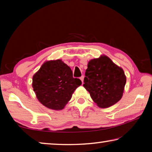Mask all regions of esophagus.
<instances>
[{
    "label": "esophagus",
    "instance_id": "34e87169",
    "mask_svg": "<svg viewBox=\"0 0 152 152\" xmlns=\"http://www.w3.org/2000/svg\"><path fill=\"white\" fill-rule=\"evenodd\" d=\"M80 79L81 80V81H82V83H83V81H84V76H82L80 78Z\"/></svg>",
    "mask_w": 152,
    "mask_h": 152
}]
</instances>
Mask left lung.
I'll return each mask as SVG.
<instances>
[{"instance_id":"8db88e82","label":"left lung","mask_w":152,"mask_h":152,"mask_svg":"<svg viewBox=\"0 0 152 152\" xmlns=\"http://www.w3.org/2000/svg\"><path fill=\"white\" fill-rule=\"evenodd\" d=\"M83 86L100 108L113 106L123 96L126 76L123 68L105 55L88 63Z\"/></svg>"}]
</instances>
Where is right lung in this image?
Masks as SVG:
<instances>
[{
  "mask_svg": "<svg viewBox=\"0 0 152 152\" xmlns=\"http://www.w3.org/2000/svg\"><path fill=\"white\" fill-rule=\"evenodd\" d=\"M81 84L61 60L45 61L33 76L32 86L38 101L53 110L63 109Z\"/></svg>",
  "mask_w": 152,
  "mask_h": 152,
  "instance_id": "right-lung-1",
  "label": "right lung"
}]
</instances>
